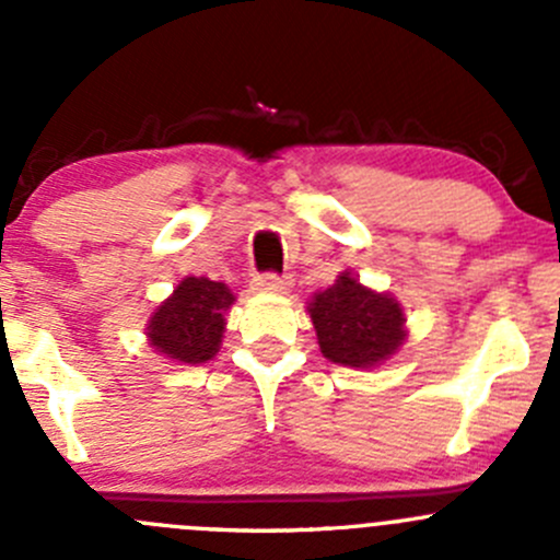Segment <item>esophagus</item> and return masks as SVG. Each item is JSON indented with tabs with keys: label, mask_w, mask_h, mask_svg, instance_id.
Returning <instances> with one entry per match:
<instances>
[{
	"label": "esophagus",
	"mask_w": 560,
	"mask_h": 560,
	"mask_svg": "<svg viewBox=\"0 0 560 560\" xmlns=\"http://www.w3.org/2000/svg\"><path fill=\"white\" fill-rule=\"evenodd\" d=\"M252 287L257 292H284V290H290V279H287V276L265 273V276H257Z\"/></svg>",
	"instance_id": "obj_1"
}]
</instances>
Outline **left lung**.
Listing matches in <instances>:
<instances>
[{
  "label": "left lung",
  "mask_w": 560,
  "mask_h": 560,
  "mask_svg": "<svg viewBox=\"0 0 560 560\" xmlns=\"http://www.w3.org/2000/svg\"><path fill=\"white\" fill-rule=\"evenodd\" d=\"M308 316L319 352L330 363L354 371L387 363L409 336L400 301L365 287L352 270H341L330 287L314 292Z\"/></svg>",
  "instance_id": "8db88e82"
}]
</instances>
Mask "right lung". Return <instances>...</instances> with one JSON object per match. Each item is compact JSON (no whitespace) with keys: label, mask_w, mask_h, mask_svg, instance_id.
Listing matches in <instances>:
<instances>
[{"label":"right lung","mask_w":560,"mask_h":560,"mask_svg":"<svg viewBox=\"0 0 560 560\" xmlns=\"http://www.w3.org/2000/svg\"><path fill=\"white\" fill-rule=\"evenodd\" d=\"M233 290L206 276H186L160 303L145 325V341L162 358L178 365H202L222 349Z\"/></svg>","instance_id":"obj_1"}]
</instances>
